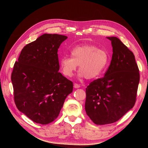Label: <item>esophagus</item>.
I'll return each instance as SVG.
<instances>
[{"label":"esophagus","mask_w":148,"mask_h":148,"mask_svg":"<svg viewBox=\"0 0 148 148\" xmlns=\"http://www.w3.org/2000/svg\"><path fill=\"white\" fill-rule=\"evenodd\" d=\"M74 87L75 88H80V85L79 84H77V83H74Z\"/></svg>","instance_id":"obj_1"}]
</instances>
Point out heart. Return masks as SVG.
I'll use <instances>...</instances> for the list:
<instances>
[{"label": "heart", "mask_w": 148, "mask_h": 148, "mask_svg": "<svg viewBox=\"0 0 148 148\" xmlns=\"http://www.w3.org/2000/svg\"><path fill=\"white\" fill-rule=\"evenodd\" d=\"M71 56L60 59L62 73L71 77L79 65V77L88 79H95L101 74L109 61V54L106 50L90 44L75 47L71 50Z\"/></svg>", "instance_id": "obj_1"}]
</instances>
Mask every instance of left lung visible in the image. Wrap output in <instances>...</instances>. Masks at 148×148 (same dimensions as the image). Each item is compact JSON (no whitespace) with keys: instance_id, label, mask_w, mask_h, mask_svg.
I'll return each mask as SVG.
<instances>
[{"instance_id":"obj_1","label":"left lung","mask_w":148,"mask_h":148,"mask_svg":"<svg viewBox=\"0 0 148 148\" xmlns=\"http://www.w3.org/2000/svg\"><path fill=\"white\" fill-rule=\"evenodd\" d=\"M107 38L113 47L110 65L104 77L86 89L85 110L97 125L118 121L134 107L140 81L133 53L117 37Z\"/></svg>"}]
</instances>
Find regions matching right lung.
<instances>
[{"mask_svg":"<svg viewBox=\"0 0 148 148\" xmlns=\"http://www.w3.org/2000/svg\"><path fill=\"white\" fill-rule=\"evenodd\" d=\"M67 38L58 34L40 36L24 47L14 65L15 104L36 123L45 125L55 120L73 92V82L58 72V49Z\"/></svg>","mask_w":148,"mask_h":148,"instance_id":"add662e5","label":"right lung"}]
</instances>
